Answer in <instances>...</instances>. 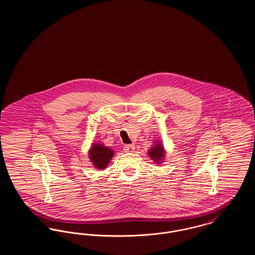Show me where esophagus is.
Here are the masks:
<instances>
[{"label":"esophagus","instance_id":"1","mask_svg":"<svg viewBox=\"0 0 255 255\" xmlns=\"http://www.w3.org/2000/svg\"><path fill=\"white\" fill-rule=\"evenodd\" d=\"M133 150H134V145H133V144L124 145V151L125 152H133Z\"/></svg>","mask_w":255,"mask_h":255}]
</instances>
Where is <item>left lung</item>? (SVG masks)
I'll return each instance as SVG.
<instances>
[{
  "label": "left lung",
  "instance_id": "8db88e82",
  "mask_svg": "<svg viewBox=\"0 0 255 255\" xmlns=\"http://www.w3.org/2000/svg\"><path fill=\"white\" fill-rule=\"evenodd\" d=\"M160 141H156L153 147H151L148 151V155L149 157L152 158L153 160L156 161V163H161L163 158L165 157V150L163 148V146L161 145V143H159Z\"/></svg>",
  "mask_w": 255,
  "mask_h": 255
}]
</instances>
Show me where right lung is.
Wrapping results in <instances>:
<instances>
[{"label": "right lung", "mask_w": 255, "mask_h": 255, "mask_svg": "<svg viewBox=\"0 0 255 255\" xmlns=\"http://www.w3.org/2000/svg\"><path fill=\"white\" fill-rule=\"evenodd\" d=\"M115 152L107 146L100 143H93L89 151V158L97 169H104L108 166Z\"/></svg>", "instance_id": "right-lung-1"}]
</instances>
